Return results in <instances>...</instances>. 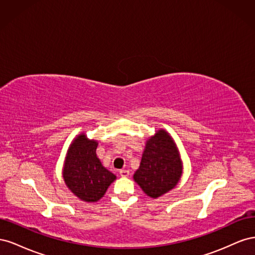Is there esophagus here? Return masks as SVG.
<instances>
[{"label": "esophagus", "instance_id": "esophagus-1", "mask_svg": "<svg viewBox=\"0 0 255 255\" xmlns=\"http://www.w3.org/2000/svg\"><path fill=\"white\" fill-rule=\"evenodd\" d=\"M119 174H120L121 176H123V177H127V176H128L129 171L127 170V169H122V170L119 171Z\"/></svg>", "mask_w": 255, "mask_h": 255}]
</instances>
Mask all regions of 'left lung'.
Masks as SVG:
<instances>
[{
  "mask_svg": "<svg viewBox=\"0 0 255 255\" xmlns=\"http://www.w3.org/2000/svg\"><path fill=\"white\" fill-rule=\"evenodd\" d=\"M182 175V161L172 138L160 129L146 141L135 182L151 198L175 187Z\"/></svg>",
  "mask_w": 255,
  "mask_h": 255,
  "instance_id": "1",
  "label": "left lung"
}]
</instances>
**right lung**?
Listing matches in <instances>:
<instances>
[{
	"mask_svg": "<svg viewBox=\"0 0 255 255\" xmlns=\"http://www.w3.org/2000/svg\"><path fill=\"white\" fill-rule=\"evenodd\" d=\"M98 142L86 135L76 137L68 150L64 180L73 194L83 201L97 202L106 192L116 175L107 170L97 157Z\"/></svg>",
	"mask_w": 255,
	"mask_h": 255,
	"instance_id": "right-lung-1",
	"label": "right lung"
}]
</instances>
